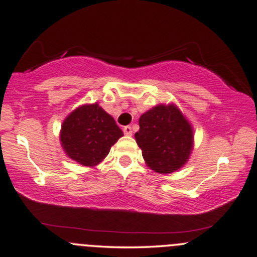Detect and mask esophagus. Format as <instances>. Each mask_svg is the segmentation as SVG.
I'll use <instances>...</instances> for the list:
<instances>
[{
    "instance_id": "1",
    "label": "esophagus",
    "mask_w": 257,
    "mask_h": 257,
    "mask_svg": "<svg viewBox=\"0 0 257 257\" xmlns=\"http://www.w3.org/2000/svg\"><path fill=\"white\" fill-rule=\"evenodd\" d=\"M123 132H124L125 135H128V137H131V135H133V129L131 125H125L124 128H123Z\"/></svg>"
}]
</instances>
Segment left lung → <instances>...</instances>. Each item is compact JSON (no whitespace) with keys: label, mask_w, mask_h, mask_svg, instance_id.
<instances>
[{"label":"left lung","mask_w":257,"mask_h":257,"mask_svg":"<svg viewBox=\"0 0 257 257\" xmlns=\"http://www.w3.org/2000/svg\"><path fill=\"white\" fill-rule=\"evenodd\" d=\"M139 125L137 144L152 170L169 174L185 166L193 149V131L175 105L155 106L141 114Z\"/></svg>","instance_id":"left-lung-1"}]
</instances>
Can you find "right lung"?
<instances>
[{"instance_id":"add662e5","label":"right lung","mask_w":257,"mask_h":257,"mask_svg":"<svg viewBox=\"0 0 257 257\" xmlns=\"http://www.w3.org/2000/svg\"><path fill=\"white\" fill-rule=\"evenodd\" d=\"M123 137L114 119L99 104L83 105L64 120L60 141L65 153L81 166L94 167Z\"/></svg>"}]
</instances>
